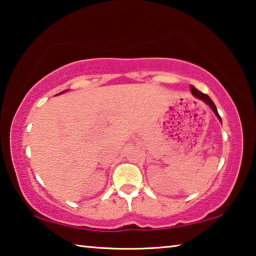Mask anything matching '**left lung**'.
I'll return each instance as SVG.
<instances>
[{"label":"left lung","mask_w":256,"mask_h":256,"mask_svg":"<svg viewBox=\"0 0 256 256\" xmlns=\"http://www.w3.org/2000/svg\"><path fill=\"white\" fill-rule=\"evenodd\" d=\"M192 95H194V96L197 97V98H200V100H204V102L206 103L208 106L211 108L212 111H214L216 116L218 117V120L222 122V118H220V116H219V114H218V111H217V108H216L214 103L212 102V100L210 98V97H208V95H205V94H203V92H200V90H197V89H196L195 87H192Z\"/></svg>","instance_id":"left-lung-1"}]
</instances>
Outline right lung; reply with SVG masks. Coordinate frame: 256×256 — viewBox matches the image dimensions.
I'll use <instances>...</instances> for the list:
<instances>
[{"label": "right lung", "instance_id": "add662e5", "mask_svg": "<svg viewBox=\"0 0 256 256\" xmlns=\"http://www.w3.org/2000/svg\"><path fill=\"white\" fill-rule=\"evenodd\" d=\"M60 94H61V92H60Z\"/></svg>", "mask_w": 256, "mask_h": 256}]
</instances>
